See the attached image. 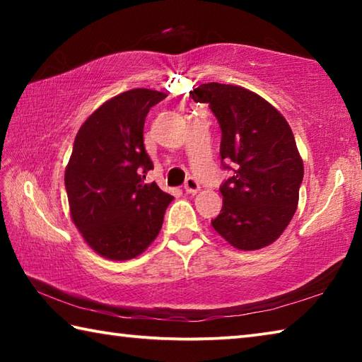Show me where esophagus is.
I'll return each mask as SVG.
<instances>
[{"label": "esophagus", "instance_id": "1", "mask_svg": "<svg viewBox=\"0 0 362 362\" xmlns=\"http://www.w3.org/2000/svg\"><path fill=\"white\" fill-rule=\"evenodd\" d=\"M183 188H185V192H187V193H189V194H196V193L199 192V188H201V187H199L198 180L193 179V177H188L187 182H185V187H183Z\"/></svg>", "mask_w": 362, "mask_h": 362}]
</instances>
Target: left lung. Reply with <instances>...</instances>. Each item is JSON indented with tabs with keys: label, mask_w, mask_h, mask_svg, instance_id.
I'll list each match as a JSON object with an SVG mask.
<instances>
[{
	"label": "left lung",
	"mask_w": 362,
	"mask_h": 362,
	"mask_svg": "<svg viewBox=\"0 0 362 362\" xmlns=\"http://www.w3.org/2000/svg\"><path fill=\"white\" fill-rule=\"evenodd\" d=\"M189 94L209 103L222 131V166L231 173L220 185L223 206L214 230L236 249L268 246L296 214L303 180L291 126L265 99L240 86L207 83Z\"/></svg>",
	"instance_id": "1"
}]
</instances>
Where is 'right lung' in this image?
Returning <instances> with one entry per match:
<instances>
[{
  "label": "right lung",
  "instance_id": "obj_1",
  "mask_svg": "<svg viewBox=\"0 0 362 362\" xmlns=\"http://www.w3.org/2000/svg\"><path fill=\"white\" fill-rule=\"evenodd\" d=\"M166 94L131 89L103 103L78 131L65 170L73 223L97 254L129 260L155 241L174 198L145 183L153 163L144 145L150 108Z\"/></svg>",
  "mask_w": 362,
  "mask_h": 362
}]
</instances>
